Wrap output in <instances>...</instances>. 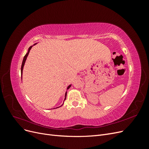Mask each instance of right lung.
<instances>
[{"instance_id": "1", "label": "right lung", "mask_w": 149, "mask_h": 149, "mask_svg": "<svg viewBox=\"0 0 149 149\" xmlns=\"http://www.w3.org/2000/svg\"><path fill=\"white\" fill-rule=\"evenodd\" d=\"M34 45H35V44H34ZM31 47H32V46L31 47H30L29 48V50H28V52L26 53V55H25V56H24V60H23V61H22V66H21V74L22 75V71H23V68H24V64H25V61H26V58H27V56H28V55H29V52H30V50L31 49ZM21 78H22V76H21ZM71 87V85H70L67 88V89H68L70 88ZM66 94H67V93H66V94H65V100H66ZM64 103V102H63ZM62 104V105H63ZM61 105V106H62ZM61 106H60V107H61ZM58 107H56V108H58Z\"/></svg>"}]
</instances>
